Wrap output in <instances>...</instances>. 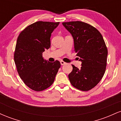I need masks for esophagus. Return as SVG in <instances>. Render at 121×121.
<instances>
[{"mask_svg": "<svg viewBox=\"0 0 121 121\" xmlns=\"http://www.w3.org/2000/svg\"><path fill=\"white\" fill-rule=\"evenodd\" d=\"M60 63H61V65H63L65 64H66V62H65L64 61H63L61 60V61H60Z\"/></svg>", "mask_w": 121, "mask_h": 121, "instance_id": "34e87169", "label": "esophagus"}]
</instances>
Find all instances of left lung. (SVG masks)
<instances>
[{
	"mask_svg": "<svg viewBox=\"0 0 121 121\" xmlns=\"http://www.w3.org/2000/svg\"><path fill=\"white\" fill-rule=\"evenodd\" d=\"M62 25L72 35L76 56L82 62L80 69L72 65L69 81L77 89L88 91L99 83L106 70L108 49L105 41L101 33L87 23L76 21Z\"/></svg>",
	"mask_w": 121,
	"mask_h": 121,
	"instance_id": "left-lung-1",
	"label": "left lung"
}]
</instances>
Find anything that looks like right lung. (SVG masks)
Masks as SVG:
<instances>
[{"label": "right lung", "instance_id": "obj_1", "mask_svg": "<svg viewBox=\"0 0 121 121\" xmlns=\"http://www.w3.org/2000/svg\"><path fill=\"white\" fill-rule=\"evenodd\" d=\"M59 22L39 21L27 27L19 34L14 61L19 76L28 87L44 91L52 85L61 66L58 60L49 62L43 52L51 47V34Z\"/></svg>", "mask_w": 121, "mask_h": 121}]
</instances>
